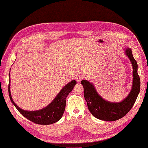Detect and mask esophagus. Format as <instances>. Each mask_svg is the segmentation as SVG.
Segmentation results:
<instances>
[{
  "mask_svg": "<svg viewBox=\"0 0 148 148\" xmlns=\"http://www.w3.org/2000/svg\"><path fill=\"white\" fill-rule=\"evenodd\" d=\"M84 78V75H77V77H76V80H77V82H80L82 79H83Z\"/></svg>",
  "mask_w": 148,
  "mask_h": 148,
  "instance_id": "34e87169",
  "label": "esophagus"
}]
</instances>
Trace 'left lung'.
<instances>
[{
    "label": "left lung",
    "mask_w": 148,
    "mask_h": 148,
    "mask_svg": "<svg viewBox=\"0 0 148 148\" xmlns=\"http://www.w3.org/2000/svg\"><path fill=\"white\" fill-rule=\"evenodd\" d=\"M125 54L133 66V84L128 96L119 103H112L103 99L96 91L92 83L83 80L84 97L89 112L96 118L106 121H114L125 116L133 107L140 89V79L137 73V63L131 49H125Z\"/></svg>",
    "instance_id": "left-lung-1"
}]
</instances>
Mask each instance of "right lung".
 Wrapping results in <instances>:
<instances>
[{"label": "right lung", "mask_w": 148, "mask_h": 148, "mask_svg": "<svg viewBox=\"0 0 148 148\" xmlns=\"http://www.w3.org/2000/svg\"><path fill=\"white\" fill-rule=\"evenodd\" d=\"M77 82L72 80L61 89L53 101L42 109L36 111H27L17 106L12 98L10 91V80L8 85V92L10 99L14 106L24 117L35 123L40 125H50L58 122L62 117L65 109L66 98L71 92Z\"/></svg>", "instance_id": "add662e5"}]
</instances>
